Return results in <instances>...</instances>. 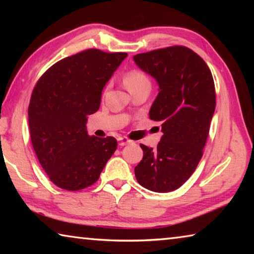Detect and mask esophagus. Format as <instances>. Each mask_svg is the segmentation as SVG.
<instances>
[{
  "label": "esophagus",
  "instance_id": "esophagus-1",
  "mask_svg": "<svg viewBox=\"0 0 254 254\" xmlns=\"http://www.w3.org/2000/svg\"><path fill=\"white\" fill-rule=\"evenodd\" d=\"M131 142H132V141L128 139V137H127V136L119 137V144L121 145V147H123V145H127L128 143H131Z\"/></svg>",
  "mask_w": 254,
  "mask_h": 254
}]
</instances>
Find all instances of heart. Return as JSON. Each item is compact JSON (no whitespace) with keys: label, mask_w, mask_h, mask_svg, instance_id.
Here are the masks:
<instances>
[{"label":"heart","mask_w":254,"mask_h":254,"mask_svg":"<svg viewBox=\"0 0 254 254\" xmlns=\"http://www.w3.org/2000/svg\"><path fill=\"white\" fill-rule=\"evenodd\" d=\"M145 81H149V78L147 74L143 70L141 69H131L127 72L126 77H124V84L130 89L132 87H135V86L145 83Z\"/></svg>","instance_id":"b5f03b06"}]
</instances>
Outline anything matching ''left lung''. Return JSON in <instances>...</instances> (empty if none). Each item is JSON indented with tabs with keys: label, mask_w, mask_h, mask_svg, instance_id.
<instances>
[{
	"label": "left lung",
	"mask_w": 254,
	"mask_h": 254,
	"mask_svg": "<svg viewBox=\"0 0 254 254\" xmlns=\"http://www.w3.org/2000/svg\"><path fill=\"white\" fill-rule=\"evenodd\" d=\"M134 62L158 81L149 118L161 122L163 133L157 149L140 144L143 158L135 177L149 190L169 192L190 177L203 157L216 106L214 79L203 58L185 46L137 54Z\"/></svg>",
	"instance_id": "left-lung-1"
}]
</instances>
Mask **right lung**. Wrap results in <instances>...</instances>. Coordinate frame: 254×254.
<instances>
[{
    "instance_id": "right-lung-1",
    "label": "right lung",
    "mask_w": 254,
    "mask_h": 254,
    "mask_svg": "<svg viewBox=\"0 0 254 254\" xmlns=\"http://www.w3.org/2000/svg\"><path fill=\"white\" fill-rule=\"evenodd\" d=\"M127 56L86 49L59 60L34 86L28 109L32 147L59 188L92 186L117 150L113 136H89L86 122L100 109L103 88Z\"/></svg>"
}]
</instances>
